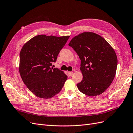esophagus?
Instances as JSON below:
<instances>
[{
    "instance_id": "34e87169",
    "label": "esophagus",
    "mask_w": 133,
    "mask_h": 133,
    "mask_svg": "<svg viewBox=\"0 0 133 133\" xmlns=\"http://www.w3.org/2000/svg\"><path fill=\"white\" fill-rule=\"evenodd\" d=\"M68 74H69V75L70 76H73V72H72V71L68 72Z\"/></svg>"
}]
</instances>
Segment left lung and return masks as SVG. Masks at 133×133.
<instances>
[{
    "label": "left lung",
    "instance_id": "left-lung-1",
    "mask_svg": "<svg viewBox=\"0 0 133 133\" xmlns=\"http://www.w3.org/2000/svg\"><path fill=\"white\" fill-rule=\"evenodd\" d=\"M69 46L81 60L83 80L76 84L82 93L88 96L102 94L111 84L116 74L117 57L114 50L101 36L84 32L71 40Z\"/></svg>",
    "mask_w": 133,
    "mask_h": 133
}]
</instances>
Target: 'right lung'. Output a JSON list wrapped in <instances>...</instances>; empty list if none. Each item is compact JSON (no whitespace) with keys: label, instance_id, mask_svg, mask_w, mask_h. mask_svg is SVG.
<instances>
[{"label":"right lung","instance_id":"obj_1","mask_svg":"<svg viewBox=\"0 0 133 133\" xmlns=\"http://www.w3.org/2000/svg\"><path fill=\"white\" fill-rule=\"evenodd\" d=\"M69 36L39 35L25 43L20 53L19 73L24 83L38 97L48 99L61 91L68 76L51 68Z\"/></svg>","mask_w":133,"mask_h":133}]
</instances>
